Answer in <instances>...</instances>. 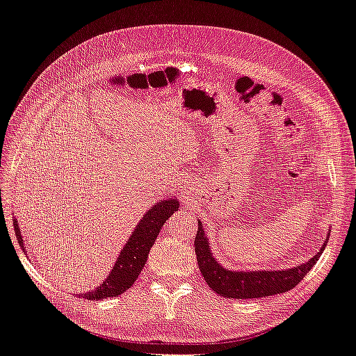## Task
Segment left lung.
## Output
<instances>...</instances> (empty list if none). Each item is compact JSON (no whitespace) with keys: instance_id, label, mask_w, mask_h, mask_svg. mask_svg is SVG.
Segmentation results:
<instances>
[{"instance_id":"1","label":"left lung","mask_w":356,"mask_h":356,"mask_svg":"<svg viewBox=\"0 0 356 356\" xmlns=\"http://www.w3.org/2000/svg\"><path fill=\"white\" fill-rule=\"evenodd\" d=\"M330 238V236H328ZM326 241L310 261L300 266L283 271H229L217 262L211 253L208 238L197 220V234L195 238V252L199 270L208 286L216 293L234 300H250V298L271 296L293 289L307 275L323 253Z\"/></svg>"}]
</instances>
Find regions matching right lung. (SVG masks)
<instances>
[{
    "mask_svg": "<svg viewBox=\"0 0 356 356\" xmlns=\"http://www.w3.org/2000/svg\"><path fill=\"white\" fill-rule=\"evenodd\" d=\"M178 208L179 200L175 197L160 200L154 207H151L138 223L136 229L133 230L126 245L122 247L120 256L117 257V262L112 266L109 275L104 278V282L100 286L94 287L91 292L82 293L79 296L85 298V300L97 301L127 292V289H130L133 283L136 282L143 265H145L149 250L154 245L160 229ZM13 227L19 245L24 250V253H26L24 239L21 236V229H19L16 220H13Z\"/></svg>",
    "mask_w": 356,
    "mask_h": 356,
    "instance_id": "add662e5",
    "label": "right lung"
}]
</instances>
